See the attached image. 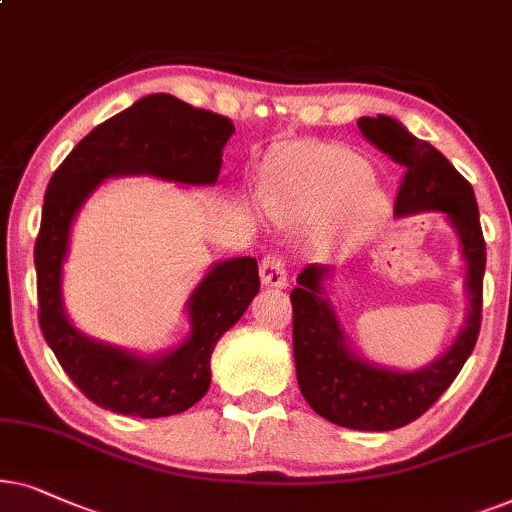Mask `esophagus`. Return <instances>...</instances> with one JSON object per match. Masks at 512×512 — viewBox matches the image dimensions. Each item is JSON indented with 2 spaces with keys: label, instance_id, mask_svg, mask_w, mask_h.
Returning a JSON list of instances; mask_svg holds the SVG:
<instances>
[{
  "label": "esophagus",
  "instance_id": "34e87169",
  "mask_svg": "<svg viewBox=\"0 0 512 512\" xmlns=\"http://www.w3.org/2000/svg\"><path fill=\"white\" fill-rule=\"evenodd\" d=\"M260 278L262 285H269V288H285V285H288V274H285V264L281 257H264L260 264Z\"/></svg>",
  "mask_w": 512,
  "mask_h": 512
}]
</instances>
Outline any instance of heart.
I'll list each match as a JSON object with an SVG mask.
<instances>
[{
	"label": "heart",
	"mask_w": 512,
	"mask_h": 512,
	"mask_svg": "<svg viewBox=\"0 0 512 512\" xmlns=\"http://www.w3.org/2000/svg\"><path fill=\"white\" fill-rule=\"evenodd\" d=\"M260 203L288 227L316 221L313 241L320 248L367 241L388 213V199L372 180L370 163L330 142L278 147L264 168Z\"/></svg>",
	"instance_id": "heart-1"
}]
</instances>
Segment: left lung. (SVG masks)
<instances>
[{
    "label": "left lung",
    "instance_id": "obj_1",
    "mask_svg": "<svg viewBox=\"0 0 512 512\" xmlns=\"http://www.w3.org/2000/svg\"><path fill=\"white\" fill-rule=\"evenodd\" d=\"M360 133L405 168L395 215L438 210L452 224L466 262L468 313L454 344L419 370H391L358 356L349 346L327 297L332 267L309 264L292 290V349L299 391L313 412L353 431H393L419 419L461 372L475 349L482 318L485 238L470 182L426 140L414 138L398 119L360 117Z\"/></svg>",
    "mask_w": 512,
    "mask_h": 512
}]
</instances>
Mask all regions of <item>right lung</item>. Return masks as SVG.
<instances>
[{
	"label": "right lung",
	"mask_w": 512,
	"mask_h": 512,
	"mask_svg": "<svg viewBox=\"0 0 512 512\" xmlns=\"http://www.w3.org/2000/svg\"><path fill=\"white\" fill-rule=\"evenodd\" d=\"M234 131L227 117L196 109L175 95H145L95 126L46 187L34 245L39 325L67 377L102 410L156 419L199 403L210 386L215 344L250 306L260 290V276L255 257L215 262L185 304V342L142 356L84 335L67 318L63 264L74 217L109 177L152 175L185 187L215 185L222 149Z\"/></svg>",
	"instance_id": "right-lung-1"
}]
</instances>
